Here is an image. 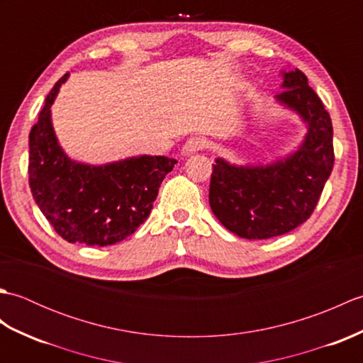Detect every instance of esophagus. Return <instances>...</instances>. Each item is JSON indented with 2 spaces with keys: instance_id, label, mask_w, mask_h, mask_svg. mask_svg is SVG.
<instances>
[{
  "instance_id": "obj_1",
  "label": "esophagus",
  "mask_w": 363,
  "mask_h": 363,
  "mask_svg": "<svg viewBox=\"0 0 363 363\" xmlns=\"http://www.w3.org/2000/svg\"><path fill=\"white\" fill-rule=\"evenodd\" d=\"M203 148H204V140H203V138L191 137V138H189V140L186 142V145L182 146L181 154H182L184 157H187V156H194L195 152H198L199 150H203Z\"/></svg>"
}]
</instances>
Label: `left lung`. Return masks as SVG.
<instances>
[{"instance_id":"obj_1","label":"left lung","mask_w":363,"mask_h":363,"mask_svg":"<svg viewBox=\"0 0 363 363\" xmlns=\"http://www.w3.org/2000/svg\"><path fill=\"white\" fill-rule=\"evenodd\" d=\"M276 101L296 112L307 134L298 150L272 164L235 165L215 159L209 204L230 233L264 240L309 220L334 167L333 121L321 99L298 68L282 72Z\"/></svg>"}]
</instances>
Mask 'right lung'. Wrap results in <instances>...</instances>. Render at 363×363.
<instances>
[{
    "label": "right lung",
    "mask_w": 363,
    "mask_h": 363,
    "mask_svg": "<svg viewBox=\"0 0 363 363\" xmlns=\"http://www.w3.org/2000/svg\"><path fill=\"white\" fill-rule=\"evenodd\" d=\"M68 76L51 89L29 133V187L38 209L64 240L113 245L134 234L148 218L176 159L145 154L89 165L68 157L51 121V106Z\"/></svg>",
    "instance_id": "right-lung-1"
}]
</instances>
